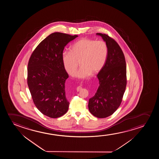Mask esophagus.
<instances>
[{
  "label": "esophagus",
  "mask_w": 159,
  "mask_h": 159,
  "mask_svg": "<svg viewBox=\"0 0 159 159\" xmlns=\"http://www.w3.org/2000/svg\"><path fill=\"white\" fill-rule=\"evenodd\" d=\"M81 89V86H78V87H77V88H76V90H77L78 91H80Z\"/></svg>",
  "instance_id": "esophagus-1"
}]
</instances>
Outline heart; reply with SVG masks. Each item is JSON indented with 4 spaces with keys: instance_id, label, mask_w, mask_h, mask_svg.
<instances>
[{
    "instance_id": "obj_1",
    "label": "heart",
    "mask_w": 159,
    "mask_h": 159,
    "mask_svg": "<svg viewBox=\"0 0 159 159\" xmlns=\"http://www.w3.org/2000/svg\"><path fill=\"white\" fill-rule=\"evenodd\" d=\"M108 53V46L105 42L83 39L71 47L70 52H63L62 61L66 71L72 76L75 75L79 62L81 67L77 76L85 78L102 69Z\"/></svg>"
}]
</instances>
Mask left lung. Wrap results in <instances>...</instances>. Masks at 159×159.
<instances>
[{
  "label": "left lung",
  "instance_id": "obj_1",
  "mask_svg": "<svg viewBox=\"0 0 159 159\" xmlns=\"http://www.w3.org/2000/svg\"><path fill=\"white\" fill-rule=\"evenodd\" d=\"M108 46L109 53L104 67L97 78L99 86L89 102V109L96 117L104 118L112 115L122 102L126 85V62L118 44L108 35L97 33Z\"/></svg>",
  "mask_w": 159,
  "mask_h": 159
}]
</instances>
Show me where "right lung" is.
<instances>
[{
  "mask_svg": "<svg viewBox=\"0 0 159 159\" xmlns=\"http://www.w3.org/2000/svg\"><path fill=\"white\" fill-rule=\"evenodd\" d=\"M78 35L54 33L34 50L28 65L27 83L33 102L42 113L55 118L65 115L70 102L65 93L68 78L62 61L63 49Z\"/></svg>",
  "mask_w": 159,
  "mask_h": 159,
  "instance_id": "obj_1",
  "label": "right lung"
}]
</instances>
